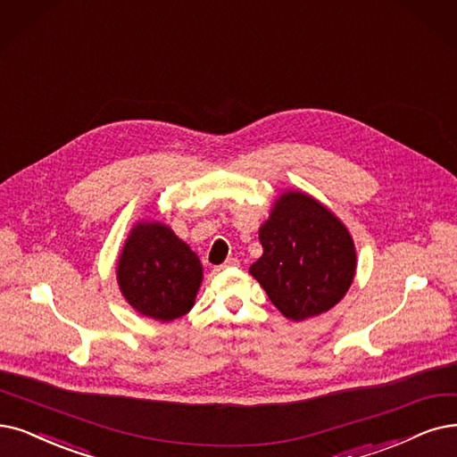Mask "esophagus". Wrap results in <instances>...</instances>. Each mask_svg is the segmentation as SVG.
Instances as JSON below:
<instances>
[{"label":"esophagus","instance_id":"1","mask_svg":"<svg viewBox=\"0 0 457 457\" xmlns=\"http://www.w3.org/2000/svg\"><path fill=\"white\" fill-rule=\"evenodd\" d=\"M238 266H240V261L236 257H230V259H227V262L221 268H238Z\"/></svg>","mask_w":457,"mask_h":457}]
</instances>
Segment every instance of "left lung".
<instances>
[{"label": "left lung", "instance_id": "8db88e82", "mask_svg": "<svg viewBox=\"0 0 457 457\" xmlns=\"http://www.w3.org/2000/svg\"><path fill=\"white\" fill-rule=\"evenodd\" d=\"M262 254L249 268L283 317H319L339 303L356 273L354 240L341 219L300 189L278 195L259 228Z\"/></svg>", "mask_w": 457, "mask_h": 457}]
</instances>
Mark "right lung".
I'll return each mask as SVG.
<instances>
[{"instance_id": "obj_1", "label": "right lung", "mask_w": 457, "mask_h": 457, "mask_svg": "<svg viewBox=\"0 0 457 457\" xmlns=\"http://www.w3.org/2000/svg\"><path fill=\"white\" fill-rule=\"evenodd\" d=\"M203 278L196 253L169 225L148 219L133 225L116 261L125 302L142 317L161 322L191 312Z\"/></svg>"}]
</instances>
